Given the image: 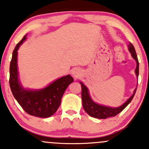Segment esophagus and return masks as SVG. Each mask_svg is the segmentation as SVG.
I'll return each mask as SVG.
<instances>
[{"label": "esophagus", "instance_id": "34e87169", "mask_svg": "<svg viewBox=\"0 0 149 149\" xmlns=\"http://www.w3.org/2000/svg\"><path fill=\"white\" fill-rule=\"evenodd\" d=\"M71 74H72L73 77H74V78H78V77H80V75H81V72H80V70L79 69L75 68V69H73L72 70V71H71Z\"/></svg>", "mask_w": 149, "mask_h": 149}]
</instances>
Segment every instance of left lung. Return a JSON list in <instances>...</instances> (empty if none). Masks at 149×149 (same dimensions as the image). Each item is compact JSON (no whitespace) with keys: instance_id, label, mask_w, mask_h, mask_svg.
<instances>
[{"instance_id":"8db88e82","label":"left lung","mask_w":149,"mask_h":149,"mask_svg":"<svg viewBox=\"0 0 149 149\" xmlns=\"http://www.w3.org/2000/svg\"><path fill=\"white\" fill-rule=\"evenodd\" d=\"M128 49H129L130 52L131 53L132 57L136 61V67L135 69V74L138 78V76H139V61H138L137 55H136L134 46L132 45L131 42H130V44L128 45ZM80 83L81 85L82 88L81 95L83 109L89 116L94 118H97L99 119H106L109 117H113V116H115L117 114H118L119 113H120L128 104L130 103L136 90V88H135L132 95L123 104H122L118 107H110L101 105V104H99L94 102L92 100L90 94H89L88 88L82 82H80Z\"/></svg>"}]
</instances>
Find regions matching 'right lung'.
Masks as SVG:
<instances>
[{"label": "right lung", "mask_w": 149, "mask_h": 149, "mask_svg": "<svg viewBox=\"0 0 149 149\" xmlns=\"http://www.w3.org/2000/svg\"><path fill=\"white\" fill-rule=\"evenodd\" d=\"M26 36L17 44L13 52L10 65V89L15 100L27 113L36 117L49 118L57 111L65 90L73 83V78L69 74L61 77L40 90L23 88L19 79L17 50L26 40Z\"/></svg>", "instance_id": "1"}]
</instances>
